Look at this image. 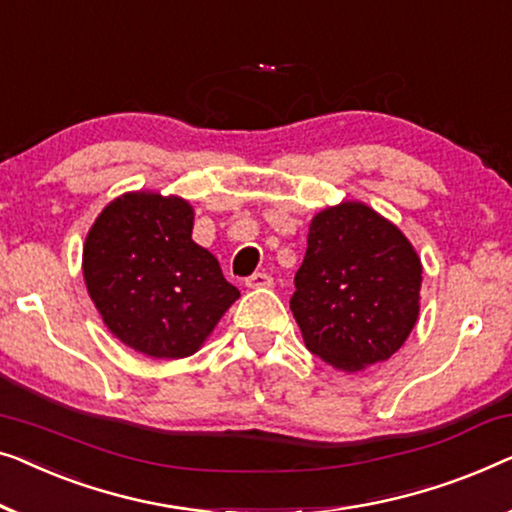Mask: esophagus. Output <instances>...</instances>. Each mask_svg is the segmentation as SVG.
<instances>
[{
  "mask_svg": "<svg viewBox=\"0 0 512 512\" xmlns=\"http://www.w3.org/2000/svg\"><path fill=\"white\" fill-rule=\"evenodd\" d=\"M246 285L250 287V290H262V287H271L273 285V278L269 276V273L257 271V273H253V276L246 278Z\"/></svg>",
  "mask_w": 512,
  "mask_h": 512,
  "instance_id": "34e87169",
  "label": "esophagus"
}]
</instances>
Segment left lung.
Masks as SVG:
<instances>
[{
  "mask_svg": "<svg viewBox=\"0 0 512 512\" xmlns=\"http://www.w3.org/2000/svg\"><path fill=\"white\" fill-rule=\"evenodd\" d=\"M420 257L392 222L345 201L308 229L290 308L306 348L343 371L385 362L420 313Z\"/></svg>",
  "mask_w": 512,
  "mask_h": 512,
  "instance_id": "obj_1",
  "label": "left lung"
}]
</instances>
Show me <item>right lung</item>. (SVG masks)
<instances>
[{
    "label": "right lung",
    "instance_id": "1",
    "mask_svg": "<svg viewBox=\"0 0 512 512\" xmlns=\"http://www.w3.org/2000/svg\"><path fill=\"white\" fill-rule=\"evenodd\" d=\"M187 201L153 192L115 199L83 248L85 285L97 311L129 348L155 359L192 355L239 290L192 241Z\"/></svg>",
    "mask_w": 512,
    "mask_h": 512
}]
</instances>
